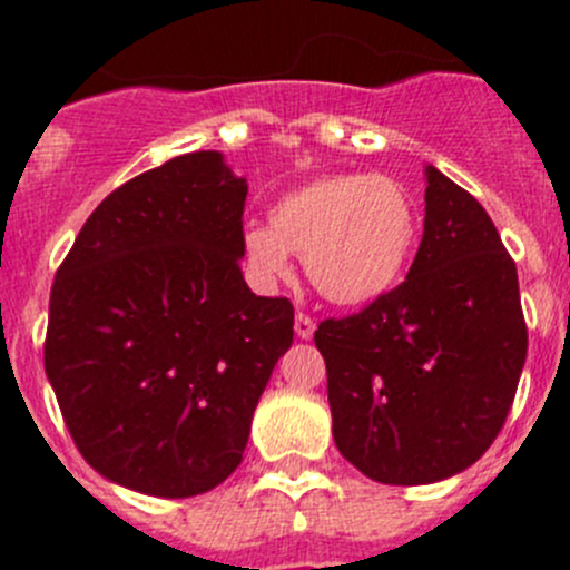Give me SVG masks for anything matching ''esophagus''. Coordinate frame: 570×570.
Masks as SVG:
<instances>
[{"instance_id":"esophagus-1","label":"esophagus","mask_w":570,"mask_h":570,"mask_svg":"<svg viewBox=\"0 0 570 570\" xmlns=\"http://www.w3.org/2000/svg\"><path fill=\"white\" fill-rule=\"evenodd\" d=\"M314 327H317V322H314L312 314L306 312H297L295 314V333L301 338H312L314 336Z\"/></svg>"}]
</instances>
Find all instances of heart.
<instances>
[{
	"mask_svg": "<svg viewBox=\"0 0 570 570\" xmlns=\"http://www.w3.org/2000/svg\"><path fill=\"white\" fill-rule=\"evenodd\" d=\"M419 237L411 189L386 174H322L273 200L264 223L243 228V256L258 281L289 275L292 256L322 297L364 306L394 289Z\"/></svg>",
	"mask_w": 570,
	"mask_h": 570,
	"instance_id": "heart-1",
	"label": "heart"
}]
</instances>
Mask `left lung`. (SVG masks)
Instances as JSON below:
<instances>
[{"instance_id":"1","label":"left lung","mask_w":570,"mask_h":570,"mask_svg":"<svg viewBox=\"0 0 570 570\" xmlns=\"http://www.w3.org/2000/svg\"><path fill=\"white\" fill-rule=\"evenodd\" d=\"M424 234L407 278L320 322L333 441L386 485L439 482L480 461L527 361L519 273L474 195L428 165Z\"/></svg>"}]
</instances>
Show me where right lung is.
I'll use <instances>...</instances> for the list:
<instances>
[{
    "label": "right lung",
    "mask_w": 570,
    "mask_h": 570,
    "mask_svg": "<svg viewBox=\"0 0 570 570\" xmlns=\"http://www.w3.org/2000/svg\"><path fill=\"white\" fill-rule=\"evenodd\" d=\"M248 184L193 151L109 193L62 258L43 366L82 458L107 480L184 499L239 463L295 308L243 278Z\"/></svg>",
    "instance_id": "1"
}]
</instances>
